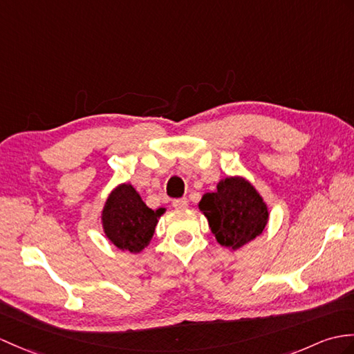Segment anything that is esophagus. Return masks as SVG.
Returning <instances> with one entry per match:
<instances>
[{
  "label": "esophagus",
  "instance_id": "esophagus-1",
  "mask_svg": "<svg viewBox=\"0 0 354 354\" xmlns=\"http://www.w3.org/2000/svg\"><path fill=\"white\" fill-rule=\"evenodd\" d=\"M174 207L176 209H185L187 208V199H185V197H183V199H175L174 201Z\"/></svg>",
  "mask_w": 354,
  "mask_h": 354
}]
</instances>
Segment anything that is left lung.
Instances as JSON below:
<instances>
[{"instance_id": "left-lung-1", "label": "left lung", "mask_w": 354, "mask_h": 354, "mask_svg": "<svg viewBox=\"0 0 354 354\" xmlns=\"http://www.w3.org/2000/svg\"><path fill=\"white\" fill-rule=\"evenodd\" d=\"M199 209L208 218L218 244L236 250L259 236L268 223V208L249 180L229 176L216 193L202 196Z\"/></svg>"}]
</instances>
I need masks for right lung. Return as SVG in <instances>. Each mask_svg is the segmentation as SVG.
Segmentation results:
<instances>
[{
  "mask_svg": "<svg viewBox=\"0 0 354 354\" xmlns=\"http://www.w3.org/2000/svg\"><path fill=\"white\" fill-rule=\"evenodd\" d=\"M166 208L151 209L131 184H120L110 193L102 209L105 236L120 250L142 252L151 243L158 218Z\"/></svg>",
  "mask_w": 354,
  "mask_h": 354,
  "instance_id": "obj_1",
  "label": "right lung"
}]
</instances>
